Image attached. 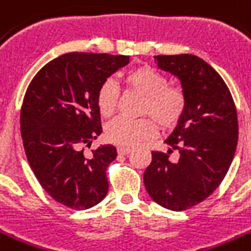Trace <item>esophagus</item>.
<instances>
[{
  "label": "esophagus",
  "mask_w": 251,
  "mask_h": 251,
  "mask_svg": "<svg viewBox=\"0 0 251 251\" xmlns=\"http://www.w3.org/2000/svg\"><path fill=\"white\" fill-rule=\"evenodd\" d=\"M117 151H119V154L126 155L129 154L130 151H131V149H130L129 147H119V148H117Z\"/></svg>",
  "instance_id": "34e87169"
}]
</instances>
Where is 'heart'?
<instances>
[{
    "label": "heart",
    "mask_w": 251,
    "mask_h": 251,
    "mask_svg": "<svg viewBox=\"0 0 251 251\" xmlns=\"http://www.w3.org/2000/svg\"><path fill=\"white\" fill-rule=\"evenodd\" d=\"M127 88L144 97L142 115L151 116L162 129H171L182 119L186 107L184 93L168 85L167 77L153 67L140 66L130 71L125 77ZM119 89L111 79L103 81L97 93V104L100 115L109 117L117 108ZM149 117L127 120L117 117L106 127V136L111 143L132 147L154 135V121Z\"/></svg>",
    "instance_id": "heart-1"
}]
</instances>
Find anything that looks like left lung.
<instances>
[{"label": "left lung", "mask_w": 251, "mask_h": 251, "mask_svg": "<svg viewBox=\"0 0 251 251\" xmlns=\"http://www.w3.org/2000/svg\"><path fill=\"white\" fill-rule=\"evenodd\" d=\"M154 62L180 80L186 107L165 140L167 153L151 151L144 185L155 203L181 212L205 201L226 176L239 136L236 107L220 74L198 56H154Z\"/></svg>", "instance_id": "obj_1"}]
</instances>
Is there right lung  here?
<instances>
[{"mask_svg":"<svg viewBox=\"0 0 251 251\" xmlns=\"http://www.w3.org/2000/svg\"><path fill=\"white\" fill-rule=\"evenodd\" d=\"M129 56L71 52L44 65L29 84L20 127L29 166L44 190L73 209H88L108 191L106 170L117 157L112 144L85 155L102 132L97 93Z\"/></svg>","mask_w":251,"mask_h":251,"instance_id":"obj_1","label":"right lung"}]
</instances>
